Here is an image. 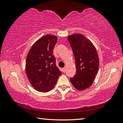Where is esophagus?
Masks as SVG:
<instances>
[{
	"instance_id": "1",
	"label": "esophagus",
	"mask_w": 123,
	"mask_h": 123,
	"mask_svg": "<svg viewBox=\"0 0 123 123\" xmlns=\"http://www.w3.org/2000/svg\"><path fill=\"white\" fill-rule=\"evenodd\" d=\"M62 71H63V73H65V72H66V68L65 67L63 68V69H62Z\"/></svg>"
}]
</instances>
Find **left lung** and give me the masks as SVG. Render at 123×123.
Segmentation results:
<instances>
[{
    "mask_svg": "<svg viewBox=\"0 0 123 123\" xmlns=\"http://www.w3.org/2000/svg\"><path fill=\"white\" fill-rule=\"evenodd\" d=\"M75 60L76 72L70 79L76 89L83 91L92 85L99 67L96 48L84 35L75 34L68 37Z\"/></svg>",
    "mask_w": 123,
    "mask_h": 123,
    "instance_id": "1",
    "label": "left lung"
}]
</instances>
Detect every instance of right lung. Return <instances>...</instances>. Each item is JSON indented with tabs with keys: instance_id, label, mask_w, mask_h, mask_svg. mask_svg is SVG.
Here are the masks:
<instances>
[{
	"instance_id": "right-lung-1",
	"label": "right lung",
	"mask_w": 123,
	"mask_h": 123,
	"mask_svg": "<svg viewBox=\"0 0 123 123\" xmlns=\"http://www.w3.org/2000/svg\"><path fill=\"white\" fill-rule=\"evenodd\" d=\"M57 41V36L44 35L35 42L27 55L25 72L31 85L37 91L44 93L51 90L62 74L53 55Z\"/></svg>"
}]
</instances>
